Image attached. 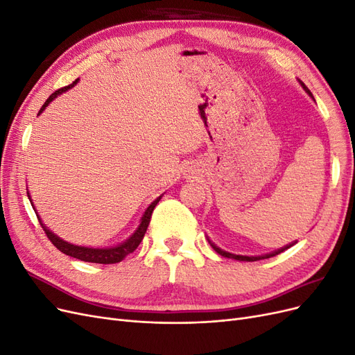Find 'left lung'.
Instances as JSON below:
<instances>
[{"mask_svg": "<svg viewBox=\"0 0 355 355\" xmlns=\"http://www.w3.org/2000/svg\"><path fill=\"white\" fill-rule=\"evenodd\" d=\"M299 81V84L302 85V89L309 94V98H313L314 99V96L311 94V92L308 90V87L306 85L300 81V80H297ZM207 241H209V244L213 247V250L214 252H218L220 256H223V257H228V259H235V261H243V262H254V261H261V259H268V257H272V256H277V254H280L282 252H284V250H287L288 247H292L293 244H296L297 241H292V243H288V244H286V245H283V247H280V249H277V250H274V252H270V253H265V254H257V256H245V254H235V253H230V252H227V250H222L220 247H218L216 244H214L209 237H207Z\"/></svg>", "mask_w": 355, "mask_h": 355, "instance_id": "8db88e82", "label": "left lung"}]
</instances>
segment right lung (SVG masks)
Segmentation results:
<instances>
[{
	"label": "right lung",
	"mask_w": 355,
	"mask_h": 355,
	"mask_svg": "<svg viewBox=\"0 0 355 355\" xmlns=\"http://www.w3.org/2000/svg\"><path fill=\"white\" fill-rule=\"evenodd\" d=\"M78 81H80V78L75 80L71 85H68V87H63V89H60V90L53 93V94L50 96V98L46 101V103L41 106V110H40L38 115H40L42 111H44V110L47 108V106L58 98V96H60L62 93H65V92H68L69 89H72L73 85L77 84ZM161 197H163V196L157 197V198L146 207V210H145L144 214H142L141 220H139V225H137L136 230L133 231V234L130 235V237L125 239V240L121 241V243L110 245V247H89V245H78V244H72V243H69V241H65L63 239H60L59 235H56L55 232L50 231V230L46 227V223L41 220V216L37 213V209H35V206H34V202H32L31 194H29V191H28V198H29V201H31V204H32V207H34V210H35V213H37V218H38V220H40V223H41L42 230L46 231L49 240H50L53 244H55L62 253H65V254H68V256H71V257H75V259H80V261H84V262L105 263V265L121 262L123 259H125V257H127L128 254L133 253V252L137 249V245L141 244V241H142V239H144V235H145V232H146V230H148L149 222H151L153 211H154L155 206L158 204V201L161 200Z\"/></svg>",
	"instance_id": "1"
}]
</instances>
